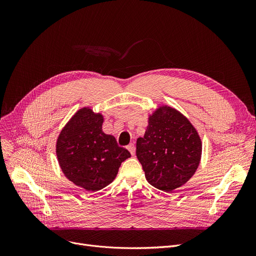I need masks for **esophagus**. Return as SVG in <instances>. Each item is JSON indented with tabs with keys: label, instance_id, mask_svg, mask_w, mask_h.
I'll use <instances>...</instances> for the list:
<instances>
[{
	"label": "esophagus",
	"instance_id": "34e87169",
	"mask_svg": "<svg viewBox=\"0 0 256 256\" xmlns=\"http://www.w3.org/2000/svg\"><path fill=\"white\" fill-rule=\"evenodd\" d=\"M126 148L128 150V152H130V154H132V156L135 154V152H136V147H135V144H134V143L128 144Z\"/></svg>",
	"mask_w": 256,
	"mask_h": 256
}]
</instances>
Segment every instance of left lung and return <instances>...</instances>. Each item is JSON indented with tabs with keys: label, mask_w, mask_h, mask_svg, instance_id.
I'll return each instance as SVG.
<instances>
[{
	"label": "left lung",
	"mask_w": 256,
	"mask_h": 256,
	"mask_svg": "<svg viewBox=\"0 0 256 256\" xmlns=\"http://www.w3.org/2000/svg\"><path fill=\"white\" fill-rule=\"evenodd\" d=\"M136 154L147 182L169 193L195 174L202 142L189 119L174 108L162 104L148 115L144 137L137 139Z\"/></svg>",
	"instance_id": "obj_1"
}]
</instances>
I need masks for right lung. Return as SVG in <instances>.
<instances>
[{"label": "right lung", "instance_id": "add662e5", "mask_svg": "<svg viewBox=\"0 0 256 256\" xmlns=\"http://www.w3.org/2000/svg\"><path fill=\"white\" fill-rule=\"evenodd\" d=\"M102 113L84 106L64 126L56 142L58 163L65 178L89 192L110 184L121 163L130 158L114 136L102 132Z\"/></svg>", "mask_w": 256, "mask_h": 256}]
</instances>
